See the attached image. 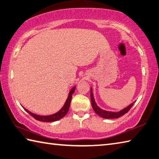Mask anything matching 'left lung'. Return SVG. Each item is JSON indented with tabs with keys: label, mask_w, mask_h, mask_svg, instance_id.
<instances>
[{
	"label": "left lung",
	"mask_w": 159,
	"mask_h": 159,
	"mask_svg": "<svg viewBox=\"0 0 159 159\" xmlns=\"http://www.w3.org/2000/svg\"><path fill=\"white\" fill-rule=\"evenodd\" d=\"M90 97H91V103H92V108H93V110L94 112L99 115V116L102 117L103 118H105V119H115V118H118L121 116H122L125 114H126V112H128L129 111L131 108L134 105V103H132L128 106L127 107H126L125 108H124L122 110H121L119 112H111V111H104L102 108H99V106L97 105L96 102H95L94 99V96H93V93H92V89L90 88Z\"/></svg>",
	"instance_id": "1"
}]
</instances>
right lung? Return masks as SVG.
<instances>
[{
  "instance_id": "right-lung-1",
  "label": "right lung",
  "mask_w": 159,
  "mask_h": 159,
  "mask_svg": "<svg viewBox=\"0 0 159 159\" xmlns=\"http://www.w3.org/2000/svg\"><path fill=\"white\" fill-rule=\"evenodd\" d=\"M75 89H76V86H74V87L72 88L70 92H69L68 97L67 100H66L63 107L60 109L58 112H57L56 113H54L51 115H44H44H38L33 113V112L28 111V110L25 109V108H24L25 109V111L28 112V113H29L32 117H33L34 119L38 121H41V122H55V121H57L60 119H62V117H64L66 115V114L67 113L69 108H70L72 94H74Z\"/></svg>"
}]
</instances>
